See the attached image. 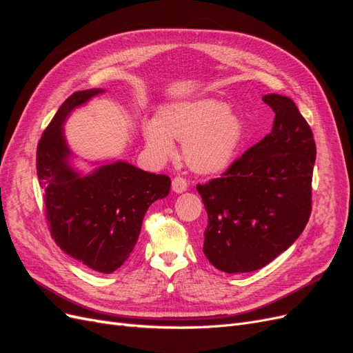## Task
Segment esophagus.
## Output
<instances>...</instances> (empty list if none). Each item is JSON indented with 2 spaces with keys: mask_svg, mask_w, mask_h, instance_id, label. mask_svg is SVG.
Returning a JSON list of instances; mask_svg holds the SVG:
<instances>
[{
  "mask_svg": "<svg viewBox=\"0 0 353 353\" xmlns=\"http://www.w3.org/2000/svg\"><path fill=\"white\" fill-rule=\"evenodd\" d=\"M187 187H188V183H187V181H185L184 178L175 176V178L172 179V191H174V193H176V194L184 193V191L187 190Z\"/></svg>",
  "mask_w": 353,
  "mask_h": 353,
  "instance_id": "1",
  "label": "esophagus"
}]
</instances>
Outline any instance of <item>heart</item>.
Instances as JSON below:
<instances>
[{
	"instance_id": "1",
	"label": "heart",
	"mask_w": 353,
	"mask_h": 353,
	"mask_svg": "<svg viewBox=\"0 0 353 353\" xmlns=\"http://www.w3.org/2000/svg\"><path fill=\"white\" fill-rule=\"evenodd\" d=\"M241 116L218 99H196L165 104L156 121L143 123L145 147L154 157L175 152L174 140L183 143L187 166L199 175H216L236 160L244 141Z\"/></svg>"
}]
</instances>
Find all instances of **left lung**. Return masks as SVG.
<instances>
[{
	"label": "left lung",
	"mask_w": 353,
	"mask_h": 353,
	"mask_svg": "<svg viewBox=\"0 0 353 353\" xmlns=\"http://www.w3.org/2000/svg\"><path fill=\"white\" fill-rule=\"evenodd\" d=\"M262 100L275 113L272 131L221 178L197 185L208 212L203 253L228 274L263 268L297 240L311 215V128L292 99Z\"/></svg>",
	"instance_id": "1"
}]
</instances>
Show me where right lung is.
<instances>
[{"label": "right lung", "mask_w": 353, "mask_h": 353, "mask_svg": "<svg viewBox=\"0 0 353 353\" xmlns=\"http://www.w3.org/2000/svg\"><path fill=\"white\" fill-rule=\"evenodd\" d=\"M103 92H73L60 105L38 144L37 174L59 248L94 271L112 274L131 256L147 209L169 194L170 179L125 160L94 162L90 174L73 166L63 126L74 109Z\"/></svg>", "instance_id": "right-lung-1"}]
</instances>
